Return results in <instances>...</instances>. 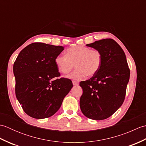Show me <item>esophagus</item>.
I'll list each match as a JSON object with an SVG mask.
<instances>
[{
  "label": "esophagus",
  "instance_id": "1",
  "mask_svg": "<svg viewBox=\"0 0 146 146\" xmlns=\"http://www.w3.org/2000/svg\"><path fill=\"white\" fill-rule=\"evenodd\" d=\"M78 84H79V83L78 82H76L75 81H73V85L74 86H76V85H78Z\"/></svg>",
  "mask_w": 146,
  "mask_h": 146
}]
</instances>
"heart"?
Returning a JSON list of instances; mask_svg holds the SVG:
<instances>
[{
	"instance_id": "b5f03b06",
	"label": "heart",
	"mask_w": 146,
	"mask_h": 146,
	"mask_svg": "<svg viewBox=\"0 0 146 146\" xmlns=\"http://www.w3.org/2000/svg\"><path fill=\"white\" fill-rule=\"evenodd\" d=\"M55 63L63 74H68L75 66V70L69 77L80 81L86 75L92 76L98 72L102 63V55L97 49L77 46L68 49L66 54H58L55 58Z\"/></svg>"
}]
</instances>
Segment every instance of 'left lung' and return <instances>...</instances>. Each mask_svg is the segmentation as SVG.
I'll return each mask as SVG.
<instances>
[{
    "label": "left lung",
    "mask_w": 146,
    "mask_h": 146,
    "mask_svg": "<svg viewBox=\"0 0 146 146\" xmlns=\"http://www.w3.org/2000/svg\"><path fill=\"white\" fill-rule=\"evenodd\" d=\"M86 46L101 52L102 63L91 78L80 83L83 91L80 106L86 117L104 120L115 112L124 101L130 70L124 52L113 39L99 40Z\"/></svg>",
    "instance_id": "8db88e82"
}]
</instances>
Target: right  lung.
Instances as JSON below:
<instances>
[{
    "mask_svg": "<svg viewBox=\"0 0 146 146\" xmlns=\"http://www.w3.org/2000/svg\"><path fill=\"white\" fill-rule=\"evenodd\" d=\"M64 47L34 42L22 50L13 71L15 95L26 114L35 119L51 117L60 108L73 87L71 80L60 76L55 58Z\"/></svg>",
    "mask_w": 146,
    "mask_h": 146,
    "instance_id": "1",
    "label": "right lung"
}]
</instances>
